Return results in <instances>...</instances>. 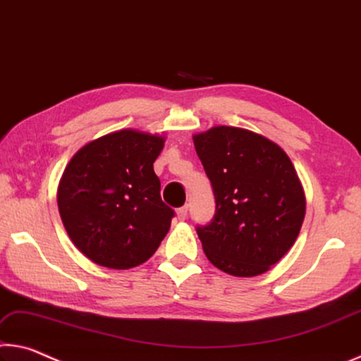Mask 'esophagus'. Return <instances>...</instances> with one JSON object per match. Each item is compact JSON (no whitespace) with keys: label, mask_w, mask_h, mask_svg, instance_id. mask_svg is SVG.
<instances>
[{"label":"esophagus","mask_w":361,"mask_h":361,"mask_svg":"<svg viewBox=\"0 0 361 361\" xmlns=\"http://www.w3.org/2000/svg\"><path fill=\"white\" fill-rule=\"evenodd\" d=\"M187 212H188V204L180 206V208H177V217H179L180 221H184L187 217Z\"/></svg>","instance_id":"obj_1"}]
</instances>
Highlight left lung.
I'll use <instances>...</instances> for the list:
<instances>
[{"label": "left lung", "mask_w": 361, "mask_h": 361, "mask_svg": "<svg viewBox=\"0 0 361 361\" xmlns=\"http://www.w3.org/2000/svg\"><path fill=\"white\" fill-rule=\"evenodd\" d=\"M193 142L216 202L211 222L197 226L206 257L235 276L264 274L294 245L305 216L291 159L241 128H211Z\"/></svg>", "instance_id": "8db88e82"}]
</instances>
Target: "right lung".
<instances>
[{"label": "right lung", "mask_w": 361, "mask_h": 361, "mask_svg": "<svg viewBox=\"0 0 361 361\" xmlns=\"http://www.w3.org/2000/svg\"><path fill=\"white\" fill-rule=\"evenodd\" d=\"M159 135L123 129L82 147L59 184L57 204L73 245L102 267L131 269L155 254L174 209L163 203L153 163Z\"/></svg>", "instance_id": "add662e5"}]
</instances>
